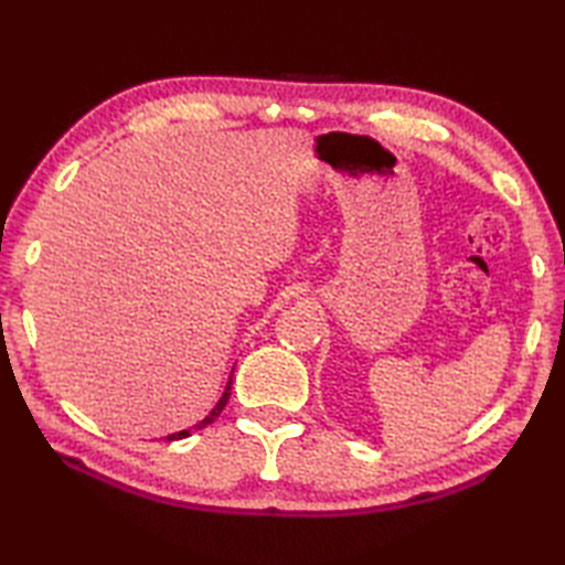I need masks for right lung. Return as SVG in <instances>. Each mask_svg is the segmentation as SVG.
<instances>
[{"mask_svg":"<svg viewBox=\"0 0 565 565\" xmlns=\"http://www.w3.org/2000/svg\"><path fill=\"white\" fill-rule=\"evenodd\" d=\"M232 377H234V370H232V374H230V382H227V386H224V392H222V396H220V401L215 404V408H212L207 416L200 420V423H195L193 428H188V430H179V433H171V435H167V440H183V437H188L191 435L193 430H200V428H205V425H210L212 420H215L220 413H222V408L227 406V401H230V394H232Z\"/></svg>","mask_w":565,"mask_h":565,"instance_id":"right-lung-1","label":"right lung"}]
</instances>
